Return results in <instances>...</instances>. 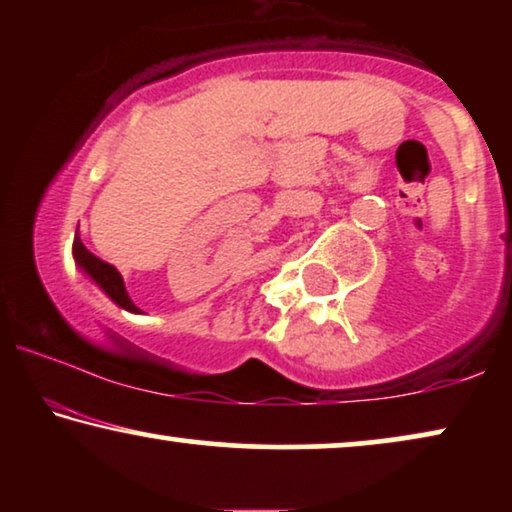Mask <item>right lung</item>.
Listing matches in <instances>:
<instances>
[{
    "label": "right lung",
    "instance_id": "add662e5",
    "mask_svg": "<svg viewBox=\"0 0 512 512\" xmlns=\"http://www.w3.org/2000/svg\"><path fill=\"white\" fill-rule=\"evenodd\" d=\"M74 258H76V263H79V268L86 272V275L93 279V282L100 286V289L107 293V296L114 300L118 307H123V310H128V312H139V307L132 303L128 291H125L121 272H118L111 263L102 261L100 256L90 254V251L86 249V244L79 240V235L74 237Z\"/></svg>",
    "mask_w": 512,
    "mask_h": 512
}]
</instances>
